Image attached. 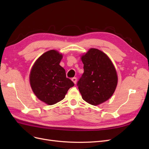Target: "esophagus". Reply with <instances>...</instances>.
Returning <instances> with one entry per match:
<instances>
[{
	"label": "esophagus",
	"mask_w": 149,
	"mask_h": 149,
	"mask_svg": "<svg viewBox=\"0 0 149 149\" xmlns=\"http://www.w3.org/2000/svg\"><path fill=\"white\" fill-rule=\"evenodd\" d=\"M71 80L73 81V82L76 84V81H77V79H76V78H75V77H74V78H73L71 79Z\"/></svg>",
	"instance_id": "esophagus-1"
}]
</instances>
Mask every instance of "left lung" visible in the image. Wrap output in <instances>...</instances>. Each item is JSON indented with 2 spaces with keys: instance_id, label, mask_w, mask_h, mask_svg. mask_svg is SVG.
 Listing matches in <instances>:
<instances>
[{
  "instance_id": "left-lung-1",
  "label": "left lung",
  "mask_w": 149,
  "mask_h": 149,
  "mask_svg": "<svg viewBox=\"0 0 149 149\" xmlns=\"http://www.w3.org/2000/svg\"><path fill=\"white\" fill-rule=\"evenodd\" d=\"M84 73L77 83L83 100L94 106L106 101L114 94L118 75L106 54L91 48L81 56Z\"/></svg>"
}]
</instances>
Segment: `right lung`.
<instances>
[{"mask_svg": "<svg viewBox=\"0 0 149 149\" xmlns=\"http://www.w3.org/2000/svg\"><path fill=\"white\" fill-rule=\"evenodd\" d=\"M62 54L52 49L44 53L35 62L30 74L32 91L40 101L53 105L63 100L68 89L74 85L66 78L60 65Z\"/></svg>", "mask_w": 149, "mask_h": 149, "instance_id": "1", "label": "right lung"}]
</instances>
